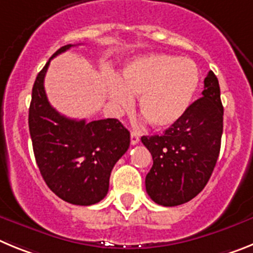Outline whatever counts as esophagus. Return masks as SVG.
I'll use <instances>...</instances> for the list:
<instances>
[{
  "instance_id": "obj_1",
  "label": "esophagus",
  "mask_w": 253,
  "mask_h": 253,
  "mask_svg": "<svg viewBox=\"0 0 253 253\" xmlns=\"http://www.w3.org/2000/svg\"><path fill=\"white\" fill-rule=\"evenodd\" d=\"M130 143L133 146H135L137 143H139V135H138L135 131H131L130 133Z\"/></svg>"
}]
</instances>
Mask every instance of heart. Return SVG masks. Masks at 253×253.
<instances>
[{
    "instance_id": "heart-1",
    "label": "heart",
    "mask_w": 253,
    "mask_h": 253,
    "mask_svg": "<svg viewBox=\"0 0 253 253\" xmlns=\"http://www.w3.org/2000/svg\"><path fill=\"white\" fill-rule=\"evenodd\" d=\"M199 80L198 67L191 59L148 54L130 60L122 80L111 82L109 93L122 109L133 105V95H142L139 107L144 119L156 128H169L187 111Z\"/></svg>"
}]
</instances>
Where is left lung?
I'll use <instances>...</instances> for the list:
<instances>
[{"mask_svg": "<svg viewBox=\"0 0 253 253\" xmlns=\"http://www.w3.org/2000/svg\"><path fill=\"white\" fill-rule=\"evenodd\" d=\"M202 95L162 135L142 137L153 158L146 190L158 205L190 202L213 173L223 134V105L218 78L211 71L205 77Z\"/></svg>", "mask_w": 253, "mask_h": 253, "instance_id": "left-lung-1", "label": "left lung"}]
</instances>
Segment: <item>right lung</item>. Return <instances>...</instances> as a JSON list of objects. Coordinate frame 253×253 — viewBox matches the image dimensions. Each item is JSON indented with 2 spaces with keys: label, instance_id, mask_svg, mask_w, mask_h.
Instances as JSON below:
<instances>
[{
  "label": "right lung",
  "instance_id": "right-lung-1",
  "mask_svg": "<svg viewBox=\"0 0 253 253\" xmlns=\"http://www.w3.org/2000/svg\"><path fill=\"white\" fill-rule=\"evenodd\" d=\"M72 46H62L51 58ZM50 59L38 73L29 109L35 161L45 184L58 198L82 207L96 204L109 191L111 171L128 151L130 133L118 119L87 123L60 115L49 104L44 90Z\"/></svg>",
  "mask_w": 253,
  "mask_h": 253
}]
</instances>
